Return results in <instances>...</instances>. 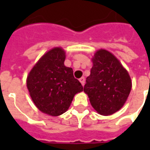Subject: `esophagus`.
I'll list each match as a JSON object with an SVG mask.
<instances>
[{
    "instance_id": "34e87169",
    "label": "esophagus",
    "mask_w": 150,
    "mask_h": 150,
    "mask_svg": "<svg viewBox=\"0 0 150 150\" xmlns=\"http://www.w3.org/2000/svg\"><path fill=\"white\" fill-rule=\"evenodd\" d=\"M79 81H80V83H81V84L83 86V85L85 84V79L84 77H82V78L79 79Z\"/></svg>"
}]
</instances>
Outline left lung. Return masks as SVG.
<instances>
[{
    "mask_svg": "<svg viewBox=\"0 0 150 150\" xmlns=\"http://www.w3.org/2000/svg\"><path fill=\"white\" fill-rule=\"evenodd\" d=\"M92 62L83 91L98 113L112 115L125 103L132 88L131 79L119 60L105 50H98Z\"/></svg>",
    "mask_w": 150,
    "mask_h": 150,
    "instance_id": "1",
    "label": "left lung"
}]
</instances>
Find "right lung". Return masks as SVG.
I'll use <instances>...</instances> for the list:
<instances>
[{
    "label": "right lung",
    "mask_w": 150,
    "mask_h": 150,
    "mask_svg": "<svg viewBox=\"0 0 150 150\" xmlns=\"http://www.w3.org/2000/svg\"><path fill=\"white\" fill-rule=\"evenodd\" d=\"M65 52L59 47L45 54L27 77V88L36 107L50 116H59L67 110L83 86L64 66Z\"/></svg>",
    "instance_id": "obj_1"
}]
</instances>
